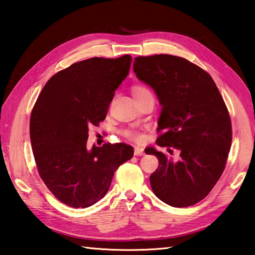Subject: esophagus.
Returning <instances> with one entry per match:
<instances>
[{"instance_id":"esophagus-1","label":"esophagus","mask_w":255,"mask_h":255,"mask_svg":"<svg viewBox=\"0 0 255 255\" xmlns=\"http://www.w3.org/2000/svg\"><path fill=\"white\" fill-rule=\"evenodd\" d=\"M133 154H135L136 156H141V155H144V148L135 147V149H133Z\"/></svg>"}]
</instances>
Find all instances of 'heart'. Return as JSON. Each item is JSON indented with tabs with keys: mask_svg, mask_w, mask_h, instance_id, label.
Returning a JSON list of instances; mask_svg holds the SVG:
<instances>
[{
	"mask_svg": "<svg viewBox=\"0 0 255 255\" xmlns=\"http://www.w3.org/2000/svg\"><path fill=\"white\" fill-rule=\"evenodd\" d=\"M147 92H150V91L146 88V86H143V85H135L132 88L133 97L139 96V94L147 93ZM123 135L132 141H141L144 138L143 135H141L138 130H135V129H125V130H123Z\"/></svg>",
	"mask_w": 255,
	"mask_h": 255,
	"instance_id": "1",
	"label": "heart"
}]
</instances>
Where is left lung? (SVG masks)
Here are the masks:
<instances>
[{
	"label": "left lung",
	"mask_w": 255,
	"mask_h": 255,
	"mask_svg": "<svg viewBox=\"0 0 255 255\" xmlns=\"http://www.w3.org/2000/svg\"><path fill=\"white\" fill-rule=\"evenodd\" d=\"M133 72L162 106L156 144L180 153L174 161L153 147L145 150L158 159L149 176L153 192L172 207L196 205L222 176L231 149L232 123L222 94L208 73L178 56H139Z\"/></svg>",
	"instance_id": "obj_1"
}]
</instances>
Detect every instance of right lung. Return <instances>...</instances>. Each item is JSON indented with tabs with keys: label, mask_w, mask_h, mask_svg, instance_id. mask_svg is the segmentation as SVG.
<instances>
[{
	"label": "right lung",
	"mask_w": 255,
	"mask_h": 255,
	"mask_svg": "<svg viewBox=\"0 0 255 255\" xmlns=\"http://www.w3.org/2000/svg\"><path fill=\"white\" fill-rule=\"evenodd\" d=\"M131 56L93 57L59 71L38 97L30 139L41 180L57 199L86 208L106 196L115 171L133 155L127 144L86 148L89 127L106 119L115 91L126 79Z\"/></svg>",
	"instance_id": "obj_1"
}]
</instances>
